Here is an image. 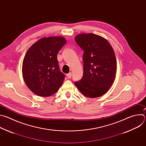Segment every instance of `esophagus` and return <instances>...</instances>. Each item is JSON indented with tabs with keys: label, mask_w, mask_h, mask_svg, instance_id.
I'll return each mask as SVG.
<instances>
[{
	"label": "esophagus",
	"mask_w": 146,
	"mask_h": 146,
	"mask_svg": "<svg viewBox=\"0 0 146 146\" xmlns=\"http://www.w3.org/2000/svg\"><path fill=\"white\" fill-rule=\"evenodd\" d=\"M72 73H68V74H67L66 76H67L68 78H70L72 77Z\"/></svg>",
	"instance_id": "34e87169"
}]
</instances>
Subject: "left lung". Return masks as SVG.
<instances>
[{
    "label": "left lung",
    "mask_w": 146,
    "mask_h": 146,
    "mask_svg": "<svg viewBox=\"0 0 146 146\" xmlns=\"http://www.w3.org/2000/svg\"><path fill=\"white\" fill-rule=\"evenodd\" d=\"M84 51V71L75 82L78 90L88 98H97L108 92L114 82L117 70L114 51L109 41L93 33H81L74 38Z\"/></svg>",
    "instance_id": "left-lung-1"
}]
</instances>
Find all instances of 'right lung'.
Masks as SVG:
<instances>
[{"instance_id":"right-lung-1","label":"right lung","mask_w":146,"mask_h":146,"mask_svg":"<svg viewBox=\"0 0 146 146\" xmlns=\"http://www.w3.org/2000/svg\"><path fill=\"white\" fill-rule=\"evenodd\" d=\"M66 43L61 36L43 37L27 51L23 63L26 85L34 94L49 96L56 93L65 80L59 68L57 54Z\"/></svg>"}]
</instances>
